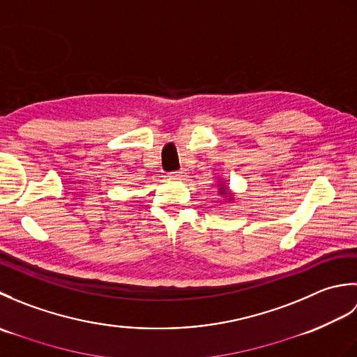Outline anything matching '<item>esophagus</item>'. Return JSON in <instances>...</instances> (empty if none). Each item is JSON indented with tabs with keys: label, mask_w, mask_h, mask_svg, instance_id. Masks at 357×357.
Instances as JSON below:
<instances>
[{
	"label": "esophagus",
	"mask_w": 357,
	"mask_h": 357,
	"mask_svg": "<svg viewBox=\"0 0 357 357\" xmlns=\"http://www.w3.org/2000/svg\"><path fill=\"white\" fill-rule=\"evenodd\" d=\"M172 178L174 179H185L187 178V170H179V172H172Z\"/></svg>",
	"instance_id": "34e87169"
}]
</instances>
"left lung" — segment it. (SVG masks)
Masks as SVG:
<instances>
[{
  "instance_id": "8db88e82",
  "label": "left lung",
  "mask_w": 357,
  "mask_h": 357,
  "mask_svg": "<svg viewBox=\"0 0 357 357\" xmlns=\"http://www.w3.org/2000/svg\"><path fill=\"white\" fill-rule=\"evenodd\" d=\"M219 195L225 196V198L229 199V202H231V201L234 199V195H233V193H230L229 187H227V185L222 183V181H221V183H219Z\"/></svg>"
}]
</instances>
